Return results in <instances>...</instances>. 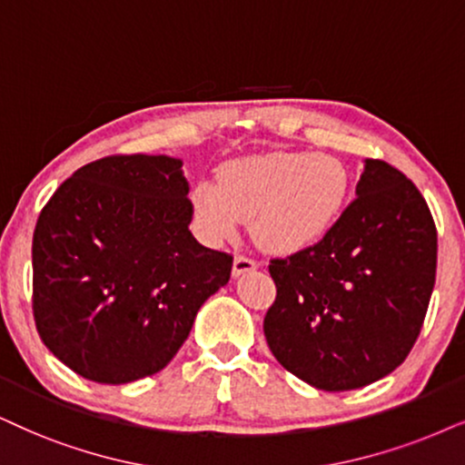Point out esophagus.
<instances>
[{
	"label": "esophagus",
	"instance_id": "obj_1",
	"mask_svg": "<svg viewBox=\"0 0 465 465\" xmlns=\"http://www.w3.org/2000/svg\"><path fill=\"white\" fill-rule=\"evenodd\" d=\"M260 268V262L252 260V257L244 255V252H238L236 257H233V274H244V272H251V270Z\"/></svg>",
	"mask_w": 465,
	"mask_h": 465
}]
</instances>
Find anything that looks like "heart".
Masks as SVG:
<instances>
[{
    "label": "heart",
    "mask_w": 465,
    "mask_h": 465,
    "mask_svg": "<svg viewBox=\"0 0 465 465\" xmlns=\"http://www.w3.org/2000/svg\"><path fill=\"white\" fill-rule=\"evenodd\" d=\"M348 186V169L331 154L270 152L223 164L216 184L197 182L191 208L205 238H232L240 221L251 219L252 238L263 249L296 251L324 236Z\"/></svg>",
    "instance_id": "heart-1"
}]
</instances>
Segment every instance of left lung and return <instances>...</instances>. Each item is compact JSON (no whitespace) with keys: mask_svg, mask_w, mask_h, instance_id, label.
Here are the masks:
<instances>
[{"mask_svg":"<svg viewBox=\"0 0 465 465\" xmlns=\"http://www.w3.org/2000/svg\"><path fill=\"white\" fill-rule=\"evenodd\" d=\"M438 232L420 191L369 158L356 199L320 242L270 260L268 348L320 391L378 381L408 358L436 283Z\"/></svg>","mask_w":465,"mask_h":465,"instance_id":"8db88e82","label":"left lung"}]
</instances>
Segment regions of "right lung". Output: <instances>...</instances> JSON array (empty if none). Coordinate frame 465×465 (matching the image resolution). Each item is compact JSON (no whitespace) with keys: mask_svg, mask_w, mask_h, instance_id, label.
<instances>
[{"mask_svg":"<svg viewBox=\"0 0 465 465\" xmlns=\"http://www.w3.org/2000/svg\"><path fill=\"white\" fill-rule=\"evenodd\" d=\"M182 161L114 154L76 169L38 216L32 309L43 343L81 378L128 384L158 373L232 252L193 238Z\"/></svg>","mask_w":465,"mask_h":465,"instance_id":"1","label":"right lung"}]
</instances>
